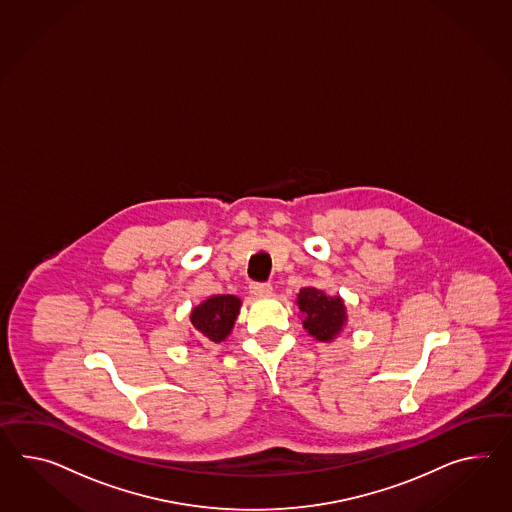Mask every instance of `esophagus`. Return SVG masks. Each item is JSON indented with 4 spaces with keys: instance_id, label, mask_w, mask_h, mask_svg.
Wrapping results in <instances>:
<instances>
[{
    "instance_id": "34e87169",
    "label": "esophagus",
    "mask_w": 512,
    "mask_h": 512,
    "mask_svg": "<svg viewBox=\"0 0 512 512\" xmlns=\"http://www.w3.org/2000/svg\"><path fill=\"white\" fill-rule=\"evenodd\" d=\"M250 292L253 296H264V294H270L272 292V285L270 283H259V281H255V283H251Z\"/></svg>"
}]
</instances>
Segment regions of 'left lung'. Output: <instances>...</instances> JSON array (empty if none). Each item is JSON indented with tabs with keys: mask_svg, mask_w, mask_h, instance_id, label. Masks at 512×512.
I'll use <instances>...</instances> for the list:
<instances>
[{
	"mask_svg": "<svg viewBox=\"0 0 512 512\" xmlns=\"http://www.w3.org/2000/svg\"><path fill=\"white\" fill-rule=\"evenodd\" d=\"M298 305L300 311L305 314L303 327L316 340H333L346 322L344 301L340 298H329L322 290L312 287L301 288Z\"/></svg>",
	"mask_w": 512,
	"mask_h": 512,
	"instance_id": "8db88e82",
	"label": "left lung"
}]
</instances>
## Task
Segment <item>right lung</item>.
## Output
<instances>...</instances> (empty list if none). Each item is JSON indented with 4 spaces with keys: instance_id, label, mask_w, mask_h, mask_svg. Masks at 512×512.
Here are the masks:
<instances>
[{
    "instance_id": "right-lung-1",
    "label": "right lung",
    "mask_w": 512,
    "mask_h": 512,
    "mask_svg": "<svg viewBox=\"0 0 512 512\" xmlns=\"http://www.w3.org/2000/svg\"><path fill=\"white\" fill-rule=\"evenodd\" d=\"M240 300L235 296H212L196 307L190 316L194 331L200 338L222 342L237 320Z\"/></svg>"
}]
</instances>
